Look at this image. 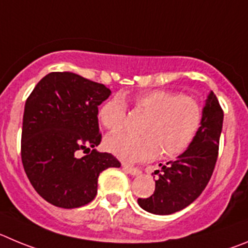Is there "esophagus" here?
I'll list each match as a JSON object with an SVG mask.
<instances>
[{
	"mask_svg": "<svg viewBox=\"0 0 248 248\" xmlns=\"http://www.w3.org/2000/svg\"><path fill=\"white\" fill-rule=\"evenodd\" d=\"M122 167H124V170H126L127 173L131 174V175H138V174L140 173V169H138V168H135V167L127 166V164H122Z\"/></svg>",
	"mask_w": 248,
	"mask_h": 248,
	"instance_id": "obj_1",
	"label": "esophagus"
}]
</instances>
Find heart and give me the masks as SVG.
<instances>
[{
	"instance_id": "heart-1",
	"label": "heart",
	"mask_w": 248,
	"mask_h": 248,
	"mask_svg": "<svg viewBox=\"0 0 248 248\" xmlns=\"http://www.w3.org/2000/svg\"><path fill=\"white\" fill-rule=\"evenodd\" d=\"M135 108L147 115L142 124V136L113 133L105 140V148L124 162L149 160L159 155L173 158L190 148L202 129L204 112L193 97L163 90L137 93L133 97ZM102 126L119 131L126 121L124 104L112 97L99 110Z\"/></svg>"
}]
</instances>
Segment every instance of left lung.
<instances>
[{"mask_svg": "<svg viewBox=\"0 0 248 248\" xmlns=\"http://www.w3.org/2000/svg\"><path fill=\"white\" fill-rule=\"evenodd\" d=\"M204 121L190 148L155 170V193L138 199L143 210L155 215H170L183 210L198 199L213 175L218 155V142L224 111L215 93L210 91L202 108Z\"/></svg>", "mask_w": 248, "mask_h": 248, "instance_id": "8db88e82", "label": "left lung"}]
</instances>
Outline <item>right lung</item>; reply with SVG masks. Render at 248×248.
I'll return each instance as SVG.
<instances>
[{
    "instance_id": "add662e5",
    "label": "right lung",
    "mask_w": 248,
    "mask_h": 248,
    "mask_svg": "<svg viewBox=\"0 0 248 248\" xmlns=\"http://www.w3.org/2000/svg\"><path fill=\"white\" fill-rule=\"evenodd\" d=\"M111 95L104 84L63 71L38 82L24 106L21 155L31 184L50 204L74 209L93 202L102 170L120 168L101 142L99 106ZM80 151L85 156L78 157Z\"/></svg>"
}]
</instances>
